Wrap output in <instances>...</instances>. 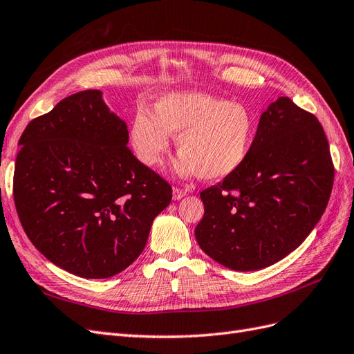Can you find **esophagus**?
<instances>
[{"mask_svg":"<svg viewBox=\"0 0 354 354\" xmlns=\"http://www.w3.org/2000/svg\"><path fill=\"white\" fill-rule=\"evenodd\" d=\"M172 194H174V200H180L187 196V191L180 189V188H174Z\"/></svg>","mask_w":354,"mask_h":354,"instance_id":"1","label":"esophagus"}]
</instances>
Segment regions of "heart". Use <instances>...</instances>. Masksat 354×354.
I'll use <instances>...</instances> for the list:
<instances>
[{
  "label": "heart",
  "instance_id": "1",
  "mask_svg": "<svg viewBox=\"0 0 354 354\" xmlns=\"http://www.w3.org/2000/svg\"><path fill=\"white\" fill-rule=\"evenodd\" d=\"M129 133L145 166L162 163L174 135L180 154L175 163L179 176L223 179L245 162L256 124L252 111L239 102L198 91H172L158 97L156 115L136 113Z\"/></svg>",
  "mask_w": 354,
  "mask_h": 354
}]
</instances>
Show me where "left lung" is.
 I'll return each mask as SVG.
<instances>
[{"label": "left lung", "instance_id": "8db88e82", "mask_svg": "<svg viewBox=\"0 0 354 354\" xmlns=\"http://www.w3.org/2000/svg\"><path fill=\"white\" fill-rule=\"evenodd\" d=\"M334 166L322 124L279 97L261 113L243 166L200 192L204 216L196 238L232 270L268 268L312 232L333 191Z\"/></svg>", "mask_w": 354, "mask_h": 354}]
</instances>
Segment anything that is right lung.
Masks as SVG:
<instances>
[{"instance_id":"right-lung-1","label":"right lung","mask_w":354,"mask_h":354,"mask_svg":"<svg viewBox=\"0 0 354 354\" xmlns=\"http://www.w3.org/2000/svg\"><path fill=\"white\" fill-rule=\"evenodd\" d=\"M127 122L88 89L21 133L15 203L32 244L81 278L115 277L138 259L172 188L128 148Z\"/></svg>"}]
</instances>
